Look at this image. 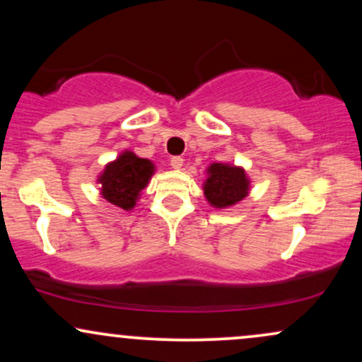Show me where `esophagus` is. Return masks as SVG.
Returning <instances> with one entry per match:
<instances>
[{"label":"esophagus","instance_id":"esophagus-1","mask_svg":"<svg viewBox=\"0 0 362 362\" xmlns=\"http://www.w3.org/2000/svg\"><path fill=\"white\" fill-rule=\"evenodd\" d=\"M170 165H172V168L180 170L182 167H184V160H182L180 156H173L172 160H170Z\"/></svg>","mask_w":362,"mask_h":362}]
</instances>
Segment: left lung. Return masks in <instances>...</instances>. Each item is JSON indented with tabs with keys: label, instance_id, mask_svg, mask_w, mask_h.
Listing matches in <instances>:
<instances>
[{
	"label": "left lung",
	"instance_id": "obj_1",
	"mask_svg": "<svg viewBox=\"0 0 362 362\" xmlns=\"http://www.w3.org/2000/svg\"><path fill=\"white\" fill-rule=\"evenodd\" d=\"M202 184L206 201L214 209H228L242 202L250 194L252 180L243 167L231 163H211Z\"/></svg>",
	"mask_w": 362,
	"mask_h": 362
}]
</instances>
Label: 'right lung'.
I'll use <instances>...</instances> for the list:
<instances>
[{
  "label": "right lung",
  "mask_w": 362,
  "mask_h": 362,
  "mask_svg": "<svg viewBox=\"0 0 362 362\" xmlns=\"http://www.w3.org/2000/svg\"><path fill=\"white\" fill-rule=\"evenodd\" d=\"M155 163L148 158H139L134 151L124 149L115 160L109 161L97 178L100 195L112 206L124 211L134 209L143 189H146L155 175Z\"/></svg>",
  "instance_id": "add662e5"
}]
</instances>
